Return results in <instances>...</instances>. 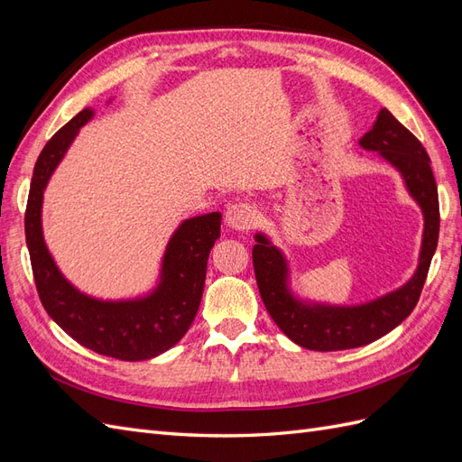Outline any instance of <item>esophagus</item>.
<instances>
[{
    "instance_id": "34e87169",
    "label": "esophagus",
    "mask_w": 462,
    "mask_h": 462,
    "mask_svg": "<svg viewBox=\"0 0 462 462\" xmlns=\"http://www.w3.org/2000/svg\"><path fill=\"white\" fill-rule=\"evenodd\" d=\"M256 221H258L256 208L248 202H233L226 209L227 227H231L235 231L253 229Z\"/></svg>"
}]
</instances>
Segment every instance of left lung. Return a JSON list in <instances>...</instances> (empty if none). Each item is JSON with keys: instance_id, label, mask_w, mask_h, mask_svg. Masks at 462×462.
Instances as JSON below:
<instances>
[{"instance_id": "obj_1", "label": "left lung", "mask_w": 462, "mask_h": 462, "mask_svg": "<svg viewBox=\"0 0 462 462\" xmlns=\"http://www.w3.org/2000/svg\"><path fill=\"white\" fill-rule=\"evenodd\" d=\"M358 144L377 152L402 175L411 197L424 214V235L418 268L407 283L393 292L358 306H331L304 302L289 289V265L282 250L270 243L263 233L254 235L253 262L260 297L277 328L287 337L310 351H345L368 345L395 329L409 318L420 299L430 270V262L438 248L439 236V200L430 158L420 141L382 109L374 127L360 138Z\"/></svg>"}]
</instances>
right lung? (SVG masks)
<instances>
[{
	"label": "right lung",
	"mask_w": 462,
	"mask_h": 462,
	"mask_svg": "<svg viewBox=\"0 0 462 462\" xmlns=\"http://www.w3.org/2000/svg\"><path fill=\"white\" fill-rule=\"evenodd\" d=\"M92 116L90 107L82 109L40 152L24 214L26 246L40 300L55 324L97 355L129 362L148 360L183 339L197 316L209 250L219 239L221 214L212 212L180 223L167 243L160 283L146 297L102 300L80 292L67 282L46 246L42 200L55 167Z\"/></svg>",
	"instance_id": "1"
}]
</instances>
